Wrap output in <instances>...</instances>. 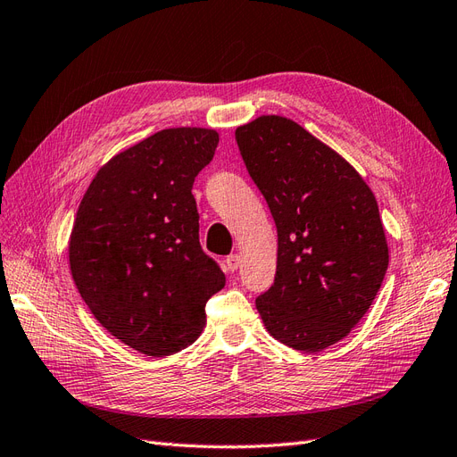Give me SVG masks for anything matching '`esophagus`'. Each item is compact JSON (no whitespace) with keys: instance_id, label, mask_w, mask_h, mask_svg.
<instances>
[{"instance_id":"esophagus-1","label":"esophagus","mask_w":457,"mask_h":457,"mask_svg":"<svg viewBox=\"0 0 457 457\" xmlns=\"http://www.w3.org/2000/svg\"><path fill=\"white\" fill-rule=\"evenodd\" d=\"M242 265V259H240V255H228L227 257V269L230 270V272H234V270H238V267Z\"/></svg>"}]
</instances>
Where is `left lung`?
<instances>
[{"instance_id": "8db88e82", "label": "left lung", "mask_w": 457, "mask_h": 457, "mask_svg": "<svg viewBox=\"0 0 457 457\" xmlns=\"http://www.w3.org/2000/svg\"><path fill=\"white\" fill-rule=\"evenodd\" d=\"M237 141L278 232L261 320L287 347L324 351L361 322L389 267L378 200L347 160L286 116L238 126Z\"/></svg>"}]
</instances>
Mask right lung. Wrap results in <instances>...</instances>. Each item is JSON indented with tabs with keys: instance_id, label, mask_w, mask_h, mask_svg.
<instances>
[{
	"instance_id": "obj_1",
	"label": "right lung",
	"mask_w": 457,
	"mask_h": 457,
	"mask_svg": "<svg viewBox=\"0 0 457 457\" xmlns=\"http://www.w3.org/2000/svg\"><path fill=\"white\" fill-rule=\"evenodd\" d=\"M219 133L170 128L110 158L79 202L68 265L99 324L128 347L163 358L205 328V303L225 274L198 238L195 177Z\"/></svg>"
}]
</instances>
